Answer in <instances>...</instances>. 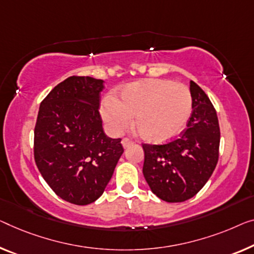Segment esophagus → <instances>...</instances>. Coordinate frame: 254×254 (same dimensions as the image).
I'll return each instance as SVG.
<instances>
[{"instance_id": "34e87169", "label": "esophagus", "mask_w": 254, "mask_h": 254, "mask_svg": "<svg viewBox=\"0 0 254 254\" xmlns=\"http://www.w3.org/2000/svg\"><path fill=\"white\" fill-rule=\"evenodd\" d=\"M122 145H123L124 148H127V147H130L131 145H133V141H132V140L128 139V138H124L122 140Z\"/></svg>"}]
</instances>
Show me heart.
Returning <instances> with one entry per match:
<instances>
[{
	"mask_svg": "<svg viewBox=\"0 0 254 254\" xmlns=\"http://www.w3.org/2000/svg\"><path fill=\"white\" fill-rule=\"evenodd\" d=\"M191 105L190 91L183 83L150 78L124 86L120 99L105 97L100 113L112 133H123L134 116L140 137L150 142H165L186 127Z\"/></svg>",
	"mask_w": 254,
	"mask_h": 254,
	"instance_id": "1",
	"label": "heart"
}]
</instances>
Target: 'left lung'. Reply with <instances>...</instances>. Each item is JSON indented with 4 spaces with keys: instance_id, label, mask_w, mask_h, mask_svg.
<instances>
[{
    "instance_id": "1",
    "label": "left lung",
    "mask_w": 254,
    "mask_h": 254,
    "mask_svg": "<svg viewBox=\"0 0 254 254\" xmlns=\"http://www.w3.org/2000/svg\"><path fill=\"white\" fill-rule=\"evenodd\" d=\"M191 114L180 137L164 145L142 143V173L151 191L169 203L185 202L203 188L219 158L220 127L206 93L190 81Z\"/></svg>"
}]
</instances>
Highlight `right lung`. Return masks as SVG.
<instances>
[{"label":"right lung","mask_w":254,"mask_h":254,"mask_svg":"<svg viewBox=\"0 0 254 254\" xmlns=\"http://www.w3.org/2000/svg\"><path fill=\"white\" fill-rule=\"evenodd\" d=\"M103 79L70 76L40 105L34 158L43 179L60 198L86 205L103 195L123 146L106 135L99 113Z\"/></svg>","instance_id":"right-lung-1"}]
</instances>
